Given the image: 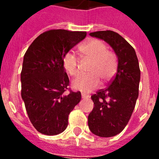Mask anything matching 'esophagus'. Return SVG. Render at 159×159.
Here are the masks:
<instances>
[{"label": "esophagus", "instance_id": "1", "mask_svg": "<svg viewBox=\"0 0 159 159\" xmlns=\"http://www.w3.org/2000/svg\"><path fill=\"white\" fill-rule=\"evenodd\" d=\"M82 98L83 99H88V98H89V96H88V95H86L85 94L82 93Z\"/></svg>", "mask_w": 159, "mask_h": 159}]
</instances>
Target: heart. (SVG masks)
<instances>
[{
	"instance_id": "b5f03b06",
	"label": "heart",
	"mask_w": 159,
	"mask_h": 159,
	"mask_svg": "<svg viewBox=\"0 0 159 159\" xmlns=\"http://www.w3.org/2000/svg\"><path fill=\"white\" fill-rule=\"evenodd\" d=\"M80 52L86 58L92 60L88 67V75L77 77L72 82V87L84 93H89L96 89L100 80L107 82L115 75L117 67L116 57L107 51V47L103 42L98 40H91L80 47ZM63 66L71 76L79 74V62L75 55L71 52L64 54Z\"/></svg>"
}]
</instances>
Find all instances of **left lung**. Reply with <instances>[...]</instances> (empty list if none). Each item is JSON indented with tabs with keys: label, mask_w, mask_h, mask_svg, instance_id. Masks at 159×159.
<instances>
[{
	"label": "left lung",
	"mask_w": 159,
	"mask_h": 159,
	"mask_svg": "<svg viewBox=\"0 0 159 159\" xmlns=\"http://www.w3.org/2000/svg\"><path fill=\"white\" fill-rule=\"evenodd\" d=\"M90 36L104 40L118 58L116 76L106 89L92 96L93 110L88 116V127L99 137H113L128 123L139 97L140 69L136 52L117 32L98 31Z\"/></svg>",
	"instance_id": "left-lung-1"
}]
</instances>
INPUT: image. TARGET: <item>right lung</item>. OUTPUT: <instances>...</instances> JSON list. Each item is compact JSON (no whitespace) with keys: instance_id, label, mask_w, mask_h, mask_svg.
Segmentation results:
<instances>
[{"instance_id":"obj_1","label":"right lung","mask_w":159,"mask_h":159,"mask_svg":"<svg viewBox=\"0 0 159 159\" xmlns=\"http://www.w3.org/2000/svg\"><path fill=\"white\" fill-rule=\"evenodd\" d=\"M86 36V32L49 30L36 37L25 52L20 73L21 98L31 123L41 134L62 133L70 112L80 101V92L64 94L69 79L63 57Z\"/></svg>"}]
</instances>
